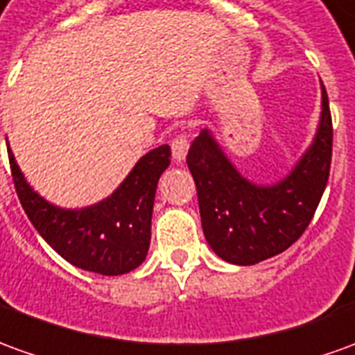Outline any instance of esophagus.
Returning a JSON list of instances; mask_svg holds the SVG:
<instances>
[{"instance_id": "obj_1", "label": "esophagus", "mask_w": 355, "mask_h": 355, "mask_svg": "<svg viewBox=\"0 0 355 355\" xmlns=\"http://www.w3.org/2000/svg\"><path fill=\"white\" fill-rule=\"evenodd\" d=\"M187 150H189V139H187V135L180 133V135L173 137L172 139L173 160H175L178 164H182L183 160H185V156H187Z\"/></svg>"}]
</instances>
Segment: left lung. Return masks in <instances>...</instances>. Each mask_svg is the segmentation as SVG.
Segmentation results:
<instances>
[{"mask_svg": "<svg viewBox=\"0 0 355 355\" xmlns=\"http://www.w3.org/2000/svg\"><path fill=\"white\" fill-rule=\"evenodd\" d=\"M332 119L322 87V112L311 146L282 182L255 185L234 168L209 129L189 146L205 238L232 265H255L302 238L329 182Z\"/></svg>", "mask_w": 355, "mask_h": 355, "instance_id": "1", "label": "left lung"}]
</instances>
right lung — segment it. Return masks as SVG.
Segmentation results:
<instances>
[{"instance_id":"add662e5","label":"right lung","mask_w":355,"mask_h":355,"mask_svg":"<svg viewBox=\"0 0 355 355\" xmlns=\"http://www.w3.org/2000/svg\"><path fill=\"white\" fill-rule=\"evenodd\" d=\"M172 150L162 145L146 153L107 199L87 209H60L26 183L9 150L15 191L33 226L71 265L98 275L131 272L150 245L154 195Z\"/></svg>"}]
</instances>
